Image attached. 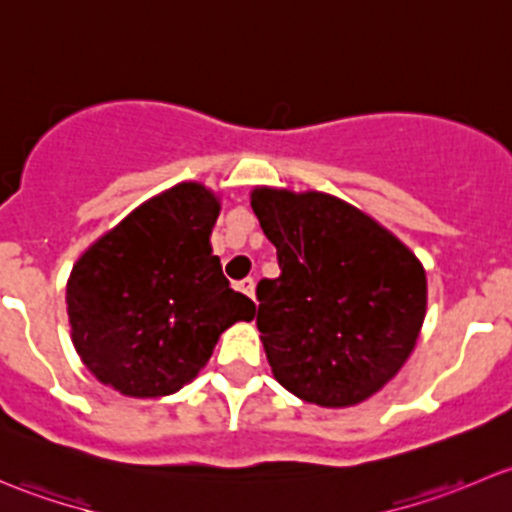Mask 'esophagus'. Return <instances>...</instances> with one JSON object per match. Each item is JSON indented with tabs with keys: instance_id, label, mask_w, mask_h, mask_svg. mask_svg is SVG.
Returning a JSON list of instances; mask_svg holds the SVG:
<instances>
[{
	"instance_id": "obj_1",
	"label": "esophagus",
	"mask_w": 512,
	"mask_h": 512,
	"mask_svg": "<svg viewBox=\"0 0 512 512\" xmlns=\"http://www.w3.org/2000/svg\"><path fill=\"white\" fill-rule=\"evenodd\" d=\"M235 289H240V292L247 294V297H255V280H252V277H245V280L237 282Z\"/></svg>"
}]
</instances>
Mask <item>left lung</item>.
<instances>
[{"label":"left lung","instance_id":"1","mask_svg":"<svg viewBox=\"0 0 512 512\" xmlns=\"http://www.w3.org/2000/svg\"><path fill=\"white\" fill-rule=\"evenodd\" d=\"M252 210L280 262V277L257 282V329L275 379L329 409L369 399L421 332V262L332 195L257 188Z\"/></svg>","mask_w":512,"mask_h":512}]
</instances>
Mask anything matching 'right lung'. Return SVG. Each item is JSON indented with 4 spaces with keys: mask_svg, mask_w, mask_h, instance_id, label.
<instances>
[{
    "mask_svg": "<svg viewBox=\"0 0 512 512\" xmlns=\"http://www.w3.org/2000/svg\"><path fill=\"white\" fill-rule=\"evenodd\" d=\"M218 213L210 190L180 183L76 262L66 287L71 339L101 384L136 399L175 394L230 324L255 317V302L230 289L210 247Z\"/></svg>",
    "mask_w": 512,
    "mask_h": 512,
    "instance_id": "add662e5",
    "label": "right lung"
}]
</instances>
